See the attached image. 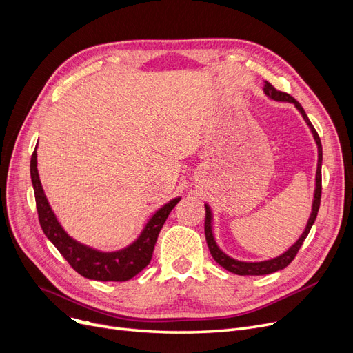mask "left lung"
Instances as JSON below:
<instances>
[{"instance_id": "obj_1", "label": "left lung", "mask_w": 353, "mask_h": 353, "mask_svg": "<svg viewBox=\"0 0 353 353\" xmlns=\"http://www.w3.org/2000/svg\"><path fill=\"white\" fill-rule=\"evenodd\" d=\"M263 92L268 95L271 100L275 101H284V103H293L294 108L302 113L305 122L307 123L309 130H311L312 135H314V140L316 143L318 147V166H316V176H315V193H314V203H312V212H311V216L307 219L306 223V228L302 232V236L299 237V240L292 245L290 249L287 252H284L283 254L276 256L274 259L270 261H262V262H243V261H237V259H232L230 258L228 254L223 253L215 241V237H213V232H212V210L209 208V205H205L206 208V216H205V236H206V241H208V248L210 250L212 258L215 259L222 268H225L227 271L232 272V274H237V275H266V274H272L280 270H284L285 266L290 263L294 256L297 254L299 249L302 248V244L305 241V239L307 237L309 231H311L314 222L316 219L318 215V209H319V203H321V165H323V145H321V140H319L318 132L315 131V128L312 126L311 121H309V117L306 116L303 108L301 105V103L296 101L290 94L287 92H281V91H276L272 85L265 81L263 83Z\"/></svg>"}]
</instances>
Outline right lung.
<instances>
[{
    "instance_id": "1",
    "label": "right lung",
    "mask_w": 353,
    "mask_h": 353,
    "mask_svg": "<svg viewBox=\"0 0 353 353\" xmlns=\"http://www.w3.org/2000/svg\"><path fill=\"white\" fill-rule=\"evenodd\" d=\"M30 178L35 191L39 223L47 239L56 245L74 271L85 279L97 281H128L141 272L152 261L156 240L166 218L181 200V197H176L160 208L148 219L140 237L128 248L117 252H100L73 240L60 225L41 185L37 168V147L30 157Z\"/></svg>"
}]
</instances>
